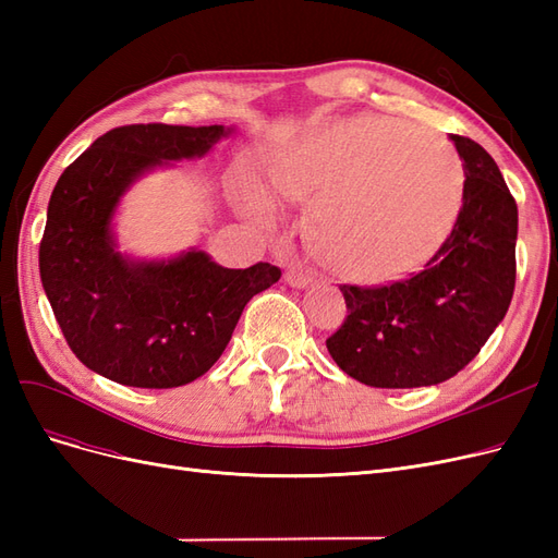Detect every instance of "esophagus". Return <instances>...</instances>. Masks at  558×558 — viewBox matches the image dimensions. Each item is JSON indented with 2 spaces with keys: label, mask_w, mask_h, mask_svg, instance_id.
<instances>
[{
  "label": "esophagus",
  "mask_w": 558,
  "mask_h": 558,
  "mask_svg": "<svg viewBox=\"0 0 558 558\" xmlns=\"http://www.w3.org/2000/svg\"><path fill=\"white\" fill-rule=\"evenodd\" d=\"M286 281H289L291 286H295V289H305V286L310 283V277L302 275V272H295V269H291V272H286Z\"/></svg>",
  "instance_id": "34e87169"
}]
</instances>
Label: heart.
<instances>
[{
	"label": "heart",
	"instance_id": "heart-1",
	"mask_svg": "<svg viewBox=\"0 0 558 558\" xmlns=\"http://www.w3.org/2000/svg\"><path fill=\"white\" fill-rule=\"evenodd\" d=\"M269 179L283 199L318 197L314 240L359 281H386L426 263L451 232L465 193L463 162L445 140L386 116L310 134ZM251 207L269 211L272 202L253 191Z\"/></svg>",
	"mask_w": 558,
	"mask_h": 558
}]
</instances>
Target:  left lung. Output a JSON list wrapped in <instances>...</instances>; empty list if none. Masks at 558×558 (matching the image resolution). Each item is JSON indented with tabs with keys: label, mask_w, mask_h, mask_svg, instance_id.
I'll return each instance as SVG.
<instances>
[{
	"label": "left lung",
	"mask_w": 558,
	"mask_h": 558,
	"mask_svg": "<svg viewBox=\"0 0 558 558\" xmlns=\"http://www.w3.org/2000/svg\"><path fill=\"white\" fill-rule=\"evenodd\" d=\"M463 160L465 193L445 244L414 277L379 289L340 286L342 328L326 340L349 377L375 388L447 381L477 356L514 293L517 202L496 160L449 134Z\"/></svg>",
	"instance_id": "obj_1"
}]
</instances>
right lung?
I'll return each instance as SVG.
<instances>
[{
  "mask_svg": "<svg viewBox=\"0 0 558 558\" xmlns=\"http://www.w3.org/2000/svg\"><path fill=\"white\" fill-rule=\"evenodd\" d=\"M226 125L113 128L66 167L48 202L39 246L46 298L76 359L116 384L174 388L221 359L246 302L281 269H230L207 251L134 258L118 248L113 218L144 174L207 156Z\"/></svg>",
  "mask_w": 558,
  "mask_h": 558,
  "instance_id": "add662e5",
  "label": "right lung"
}]
</instances>
